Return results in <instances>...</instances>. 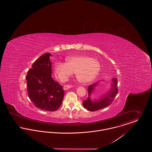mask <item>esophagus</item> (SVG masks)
<instances>
[{"mask_svg": "<svg viewBox=\"0 0 152 152\" xmlns=\"http://www.w3.org/2000/svg\"><path fill=\"white\" fill-rule=\"evenodd\" d=\"M72 86H69V85H65L64 87H63V89H64V90H66V89H69L70 88H71Z\"/></svg>", "mask_w": 152, "mask_h": 152, "instance_id": "1", "label": "esophagus"}]
</instances>
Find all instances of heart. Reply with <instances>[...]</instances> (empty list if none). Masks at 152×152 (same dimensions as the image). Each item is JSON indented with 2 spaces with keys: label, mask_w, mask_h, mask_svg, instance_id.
<instances>
[{
  "label": "heart",
  "mask_w": 152,
  "mask_h": 152,
  "mask_svg": "<svg viewBox=\"0 0 152 152\" xmlns=\"http://www.w3.org/2000/svg\"><path fill=\"white\" fill-rule=\"evenodd\" d=\"M65 61L57 62L54 65V73L61 81H65L75 72L78 81L87 83L93 80L99 72V62L87 56H73L66 58Z\"/></svg>",
  "instance_id": "heart-1"
}]
</instances>
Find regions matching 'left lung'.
<instances>
[{"mask_svg":"<svg viewBox=\"0 0 152 152\" xmlns=\"http://www.w3.org/2000/svg\"><path fill=\"white\" fill-rule=\"evenodd\" d=\"M104 82L110 84V89L108 90L107 92H106V93H105V94H103L98 99L95 98L92 100L91 96L95 92V88L99 86V82H97L88 87V97L86 100H84L83 102L84 108L87 109L89 111H95L108 107L112 102L114 98L118 93V80L117 78H112L110 81H104Z\"/></svg>","mask_w":152,"mask_h":152,"instance_id":"obj_1","label":"left lung"}]
</instances>
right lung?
<instances>
[{"label":"right lung","mask_w":152,"mask_h":152,"mask_svg":"<svg viewBox=\"0 0 152 152\" xmlns=\"http://www.w3.org/2000/svg\"><path fill=\"white\" fill-rule=\"evenodd\" d=\"M51 54L47 53L35 61L26 75L28 96L36 107L55 111L61 106L64 95L63 87L51 77Z\"/></svg>","instance_id":"add662e5"}]
</instances>
